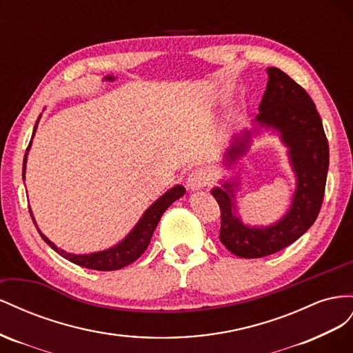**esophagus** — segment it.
Listing matches in <instances>:
<instances>
[{
	"label": "esophagus",
	"mask_w": 353,
	"mask_h": 353,
	"mask_svg": "<svg viewBox=\"0 0 353 353\" xmlns=\"http://www.w3.org/2000/svg\"><path fill=\"white\" fill-rule=\"evenodd\" d=\"M211 182V176L208 171L203 167H196L192 170L188 176V188L192 190H198L201 188H205Z\"/></svg>",
	"instance_id": "34e87169"
}]
</instances>
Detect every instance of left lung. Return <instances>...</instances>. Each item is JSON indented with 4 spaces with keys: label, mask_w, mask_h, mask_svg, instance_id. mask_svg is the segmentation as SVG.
Wrapping results in <instances>:
<instances>
[{
    "label": "left lung",
    "mask_w": 353,
    "mask_h": 353,
    "mask_svg": "<svg viewBox=\"0 0 353 353\" xmlns=\"http://www.w3.org/2000/svg\"><path fill=\"white\" fill-rule=\"evenodd\" d=\"M268 85L261 97L257 123L274 127L290 148L291 164L297 176L293 204L276 225L263 229L247 228L235 216L234 186L213 189L220 207V241L230 253L244 259L274 254L293 244L314 225L324 201L328 173V140L314 100L306 90L278 68H268ZM247 140V136H245ZM245 140L228 150L229 164L244 152Z\"/></svg>",
    "instance_id": "left-lung-1"
}]
</instances>
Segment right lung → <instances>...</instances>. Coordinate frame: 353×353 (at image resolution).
<instances>
[{
	"label": "right lung",
	"instance_id": "1",
	"mask_svg": "<svg viewBox=\"0 0 353 353\" xmlns=\"http://www.w3.org/2000/svg\"><path fill=\"white\" fill-rule=\"evenodd\" d=\"M35 128H37V125H35ZM35 128H34V133H35ZM34 133H32V136H34ZM31 142H29L28 149H29V146H31ZM25 164H26V155L23 158V179H25ZM183 194H185L183 186H174L173 189H170L168 192H165L157 201V203H154L148 208L143 217L140 219L136 228L132 230V232H130V235L123 241V243H119L118 245L109 248L106 251H100V253L69 254V253H65V251H62V250H59L53 243H50V241L41 232H39V230L38 232L46 241V243L56 251V253H59L60 256L65 257L69 261H72V263H75L78 266L93 269V270H117V269L128 266L130 263H133L134 260H137L145 253V250L148 248V245L150 243V238H152V234H154V230L158 225L161 216H163L164 211Z\"/></svg>",
	"mask_w": 353,
	"mask_h": 353
}]
</instances>
